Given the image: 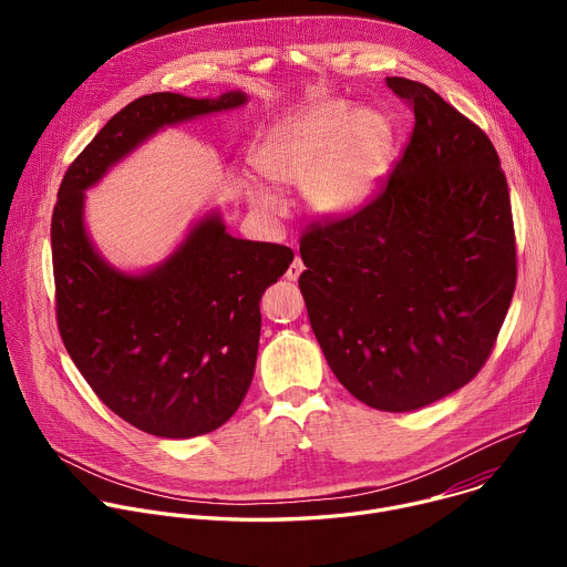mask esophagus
Returning a JSON list of instances; mask_svg holds the SVG:
<instances>
[{
    "label": "esophagus",
    "mask_w": 567,
    "mask_h": 567,
    "mask_svg": "<svg viewBox=\"0 0 567 567\" xmlns=\"http://www.w3.org/2000/svg\"><path fill=\"white\" fill-rule=\"evenodd\" d=\"M302 271H305V265H302V260H300V258H293V262L289 265V269H287L285 278H287V280H298Z\"/></svg>",
    "instance_id": "obj_1"
}]
</instances>
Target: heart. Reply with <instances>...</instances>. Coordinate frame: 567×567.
I'll return each instance as SVG.
<instances>
[{
	"label": "heart",
	"mask_w": 567,
	"mask_h": 567,
	"mask_svg": "<svg viewBox=\"0 0 567 567\" xmlns=\"http://www.w3.org/2000/svg\"><path fill=\"white\" fill-rule=\"evenodd\" d=\"M394 145V127L381 112L348 101H322L289 118L260 150L258 166L276 184L302 186L305 199L322 217H346L379 190ZM258 210H280L276 193L251 186Z\"/></svg>",
	"instance_id": "b5f03b06"
}]
</instances>
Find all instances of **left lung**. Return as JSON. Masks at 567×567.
<instances>
[{
    "mask_svg": "<svg viewBox=\"0 0 567 567\" xmlns=\"http://www.w3.org/2000/svg\"><path fill=\"white\" fill-rule=\"evenodd\" d=\"M385 85L413 105L411 141L370 204L307 228L298 285L348 392L406 413L489 359L516 289V237L489 136L417 80Z\"/></svg>",
    "mask_w": 567,
    "mask_h": 567,
    "instance_id": "obj_1",
    "label": "left lung"
}]
</instances>
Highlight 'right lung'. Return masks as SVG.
I'll list each match as a JSON object with an SVG mask.
<instances>
[{"label": "right lung", "instance_id": "obj_1", "mask_svg": "<svg viewBox=\"0 0 567 567\" xmlns=\"http://www.w3.org/2000/svg\"><path fill=\"white\" fill-rule=\"evenodd\" d=\"M245 92L132 101L69 166L51 219L55 313L62 343L105 406L143 433H210L245 399L258 359L260 298L293 251L237 239L206 213L156 267H112L85 228V190L158 130L247 105Z\"/></svg>", "mask_w": 567, "mask_h": 567}]
</instances>
